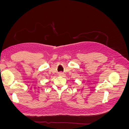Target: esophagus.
Segmentation results:
<instances>
[{"mask_svg":"<svg viewBox=\"0 0 129 129\" xmlns=\"http://www.w3.org/2000/svg\"><path fill=\"white\" fill-rule=\"evenodd\" d=\"M58 75H59V76H63L64 74V73H62V72H60V73H59V74H58Z\"/></svg>","mask_w":129,"mask_h":129,"instance_id":"obj_1","label":"esophagus"}]
</instances>
